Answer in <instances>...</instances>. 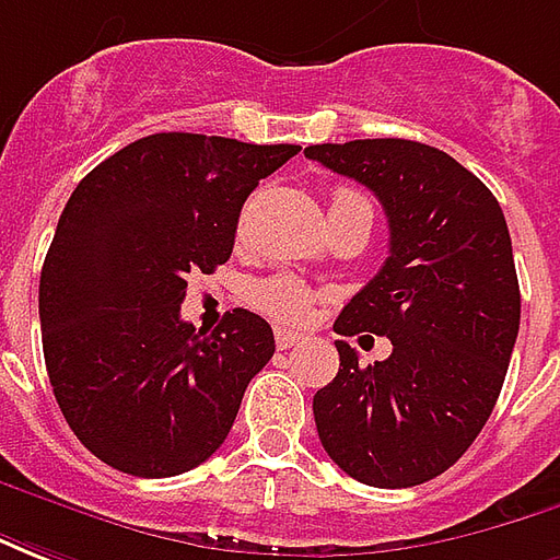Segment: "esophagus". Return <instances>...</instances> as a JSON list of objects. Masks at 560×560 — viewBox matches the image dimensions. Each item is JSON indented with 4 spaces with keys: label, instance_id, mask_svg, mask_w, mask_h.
Wrapping results in <instances>:
<instances>
[{
    "label": "esophagus",
    "instance_id": "obj_1",
    "mask_svg": "<svg viewBox=\"0 0 560 560\" xmlns=\"http://www.w3.org/2000/svg\"><path fill=\"white\" fill-rule=\"evenodd\" d=\"M273 340H277L280 350H289V347L304 343V335H301V331H289V328H277V331H273Z\"/></svg>",
    "mask_w": 560,
    "mask_h": 560
}]
</instances>
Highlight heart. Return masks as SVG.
I'll use <instances>...</instances> for the list:
<instances>
[{"label": "heart", "mask_w": 560, "mask_h": 560, "mask_svg": "<svg viewBox=\"0 0 560 560\" xmlns=\"http://www.w3.org/2000/svg\"><path fill=\"white\" fill-rule=\"evenodd\" d=\"M331 208L371 210V201L359 189L340 186V189H335V196H331ZM249 301L261 313H268L271 319H277V323L295 325L311 319L316 295H313V289L304 280H299V277H292V273H273V277H265V280L249 287Z\"/></svg>", "instance_id": "heart-1"}]
</instances>
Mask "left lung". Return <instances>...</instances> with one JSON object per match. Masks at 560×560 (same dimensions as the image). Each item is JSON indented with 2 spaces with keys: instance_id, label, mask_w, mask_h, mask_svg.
I'll return each mask as SVG.
<instances>
[{
  "instance_id": "8db88e82",
  "label": "left lung",
  "mask_w": 560,
  "mask_h": 560,
  "mask_svg": "<svg viewBox=\"0 0 560 560\" xmlns=\"http://www.w3.org/2000/svg\"><path fill=\"white\" fill-rule=\"evenodd\" d=\"M304 156L368 186L388 220V259L335 331L386 335L392 355L362 368L335 340L340 371L313 395L316 431L352 479L410 489L462 458L501 395L522 316L510 229L489 186L438 147L364 138Z\"/></svg>"
}]
</instances>
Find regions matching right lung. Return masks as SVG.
<instances>
[{"label":"right lung","mask_w":560,"mask_h":560,"mask_svg":"<svg viewBox=\"0 0 560 560\" xmlns=\"http://www.w3.org/2000/svg\"><path fill=\"white\" fill-rule=\"evenodd\" d=\"M299 150L147 135L71 192L38 283L42 343L66 422L114 470L177 477L229 438L273 331L244 307L196 331L186 277L229 261L247 196Z\"/></svg>","instance_id":"add662e5"}]
</instances>
